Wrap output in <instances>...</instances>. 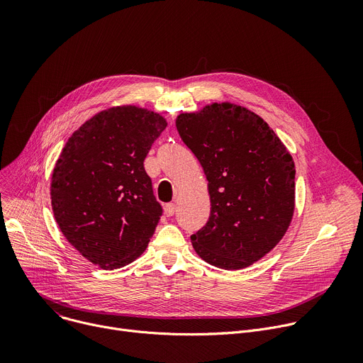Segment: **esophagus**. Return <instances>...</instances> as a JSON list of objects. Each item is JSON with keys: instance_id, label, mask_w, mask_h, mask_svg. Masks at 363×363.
I'll return each mask as SVG.
<instances>
[{"instance_id": "esophagus-1", "label": "esophagus", "mask_w": 363, "mask_h": 363, "mask_svg": "<svg viewBox=\"0 0 363 363\" xmlns=\"http://www.w3.org/2000/svg\"><path fill=\"white\" fill-rule=\"evenodd\" d=\"M166 213H167L169 216H173V215L176 213V205H174V203H167V205H166Z\"/></svg>"}]
</instances>
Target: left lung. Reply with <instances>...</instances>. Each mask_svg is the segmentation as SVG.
<instances>
[{"label": "left lung", "mask_w": 363, "mask_h": 363, "mask_svg": "<svg viewBox=\"0 0 363 363\" xmlns=\"http://www.w3.org/2000/svg\"><path fill=\"white\" fill-rule=\"evenodd\" d=\"M176 127L209 182L211 216L190 236L194 251L223 269L257 262L279 242L293 218L290 152L262 118L238 105L182 113Z\"/></svg>", "instance_id": "left-lung-1"}]
</instances>
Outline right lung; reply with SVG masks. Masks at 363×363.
<instances>
[{"label":"right lung","mask_w":363,"mask_h":363,"mask_svg":"<svg viewBox=\"0 0 363 363\" xmlns=\"http://www.w3.org/2000/svg\"><path fill=\"white\" fill-rule=\"evenodd\" d=\"M167 127L137 106L102 111L72 134L52 176V208L69 242L101 268H121L147 248L163 208L144 160Z\"/></svg>","instance_id":"obj_1"}]
</instances>
